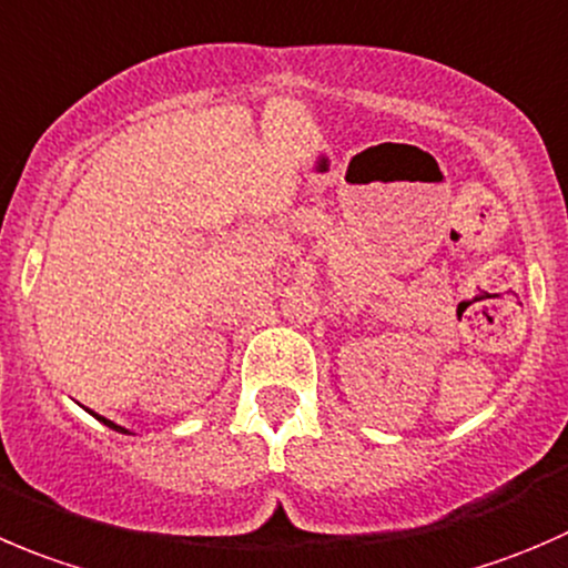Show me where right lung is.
<instances>
[{
  "mask_svg": "<svg viewBox=\"0 0 568 568\" xmlns=\"http://www.w3.org/2000/svg\"><path fill=\"white\" fill-rule=\"evenodd\" d=\"M85 410H88V407H85ZM88 413H91V416H97V418H99V422H102V424H104V427H110V430H115V433H124V436H132V433H130V430H126V427H121V424L110 422V418L99 416V413H93V410H88Z\"/></svg>",
  "mask_w": 568,
  "mask_h": 568,
  "instance_id": "obj_1",
  "label": "right lung"
}]
</instances>
